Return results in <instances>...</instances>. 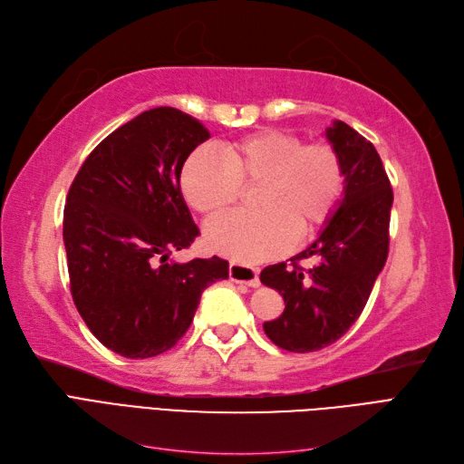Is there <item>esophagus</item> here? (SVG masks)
<instances>
[{"instance_id":"esophagus-1","label":"esophagus","mask_w":464,"mask_h":464,"mask_svg":"<svg viewBox=\"0 0 464 464\" xmlns=\"http://www.w3.org/2000/svg\"><path fill=\"white\" fill-rule=\"evenodd\" d=\"M228 276L232 283H237V285H247L251 288L259 286V271L256 269V266L242 265V263H230Z\"/></svg>"}]
</instances>
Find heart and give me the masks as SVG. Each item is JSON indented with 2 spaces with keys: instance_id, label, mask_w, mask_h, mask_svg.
Returning a JSON list of instances; mask_svg holds the SVG:
<instances>
[{
  "instance_id": "obj_1",
  "label": "heart",
  "mask_w": 464,
  "mask_h": 464,
  "mask_svg": "<svg viewBox=\"0 0 464 464\" xmlns=\"http://www.w3.org/2000/svg\"><path fill=\"white\" fill-rule=\"evenodd\" d=\"M186 201L203 215L234 205L254 188L257 213H228L205 224V244L240 263H259L314 236L334 215L344 193L339 152L327 143L304 145L285 131H261L220 147L191 152L181 168Z\"/></svg>"
}]
</instances>
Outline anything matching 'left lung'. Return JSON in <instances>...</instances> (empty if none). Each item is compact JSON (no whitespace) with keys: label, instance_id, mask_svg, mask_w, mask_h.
<instances>
[{"label":"left lung","instance_id":"obj_1","mask_svg":"<svg viewBox=\"0 0 464 464\" xmlns=\"http://www.w3.org/2000/svg\"><path fill=\"white\" fill-rule=\"evenodd\" d=\"M325 137L343 162V199L290 266L269 265L259 276L286 304L283 315L263 323L266 336L300 354L333 344L354 325L389 254L392 189L375 147L339 120ZM310 256L316 259L312 270L297 265Z\"/></svg>","mask_w":464,"mask_h":464}]
</instances>
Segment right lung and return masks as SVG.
I'll list each match as a JSON object with an SVG mask.
<instances>
[{
    "label": "right lung",
    "mask_w": 464,
    "mask_h": 464,
    "mask_svg": "<svg viewBox=\"0 0 464 464\" xmlns=\"http://www.w3.org/2000/svg\"><path fill=\"white\" fill-rule=\"evenodd\" d=\"M208 137L181 110H147L111 131L69 188L63 244L72 296L91 333L123 358L170 350L203 290L228 278V261L217 256L170 261L199 236L179 176Z\"/></svg>",
    "instance_id": "right-lung-1"
}]
</instances>
